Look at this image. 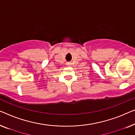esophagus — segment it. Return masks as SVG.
Returning a JSON list of instances; mask_svg holds the SVG:
<instances>
[{
    "label": "esophagus",
    "mask_w": 135,
    "mask_h": 135,
    "mask_svg": "<svg viewBox=\"0 0 135 135\" xmlns=\"http://www.w3.org/2000/svg\"><path fill=\"white\" fill-rule=\"evenodd\" d=\"M70 64H70V62H68V63H67V65H70Z\"/></svg>",
    "instance_id": "esophagus-1"
}]
</instances>
